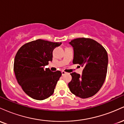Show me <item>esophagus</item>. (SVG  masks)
Here are the masks:
<instances>
[{
  "instance_id": "obj_1",
  "label": "esophagus",
  "mask_w": 124,
  "mask_h": 124,
  "mask_svg": "<svg viewBox=\"0 0 124 124\" xmlns=\"http://www.w3.org/2000/svg\"><path fill=\"white\" fill-rule=\"evenodd\" d=\"M66 73H67L66 72H65V71H62V76H63V75H66Z\"/></svg>"
}]
</instances>
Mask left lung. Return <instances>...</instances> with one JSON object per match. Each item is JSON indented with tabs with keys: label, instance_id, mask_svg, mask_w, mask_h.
Instances as JSON below:
<instances>
[{
	"label": "left lung",
	"instance_id": "8db88e82",
	"mask_svg": "<svg viewBox=\"0 0 124 124\" xmlns=\"http://www.w3.org/2000/svg\"><path fill=\"white\" fill-rule=\"evenodd\" d=\"M73 47V63L83 67L82 75L70 73L68 83L71 93L82 99H87L97 93L106 80L108 55L104 48L91 38H79L69 42Z\"/></svg>",
	"mask_w": 124,
	"mask_h": 124
}]
</instances>
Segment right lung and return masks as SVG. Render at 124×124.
Masks as SVG:
<instances>
[{"label":"right lung","instance_id":"right-lung-1","mask_svg":"<svg viewBox=\"0 0 124 124\" xmlns=\"http://www.w3.org/2000/svg\"><path fill=\"white\" fill-rule=\"evenodd\" d=\"M61 42L38 39L27 42L18 49L14 61L17 83L28 96L43 100L52 96L62 75L60 71L44 69L52 61V52Z\"/></svg>","mask_w":124,"mask_h":124}]
</instances>
